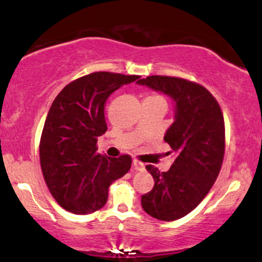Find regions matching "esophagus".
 <instances>
[{
    "label": "esophagus",
    "instance_id": "34e87169",
    "mask_svg": "<svg viewBox=\"0 0 262 262\" xmlns=\"http://www.w3.org/2000/svg\"><path fill=\"white\" fill-rule=\"evenodd\" d=\"M132 165H134V167H135L136 171H144L145 170V165L143 163L138 162V160H134V163H132Z\"/></svg>",
    "mask_w": 262,
    "mask_h": 262
}]
</instances>
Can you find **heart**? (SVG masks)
<instances>
[{"label":"heart","mask_w":262,"mask_h":262,"mask_svg":"<svg viewBox=\"0 0 262 262\" xmlns=\"http://www.w3.org/2000/svg\"><path fill=\"white\" fill-rule=\"evenodd\" d=\"M148 98H154V99H158V100H164V98L162 97V96H160V95H157V94L148 96ZM164 102H165V100H164Z\"/></svg>","instance_id":"obj_1"}]
</instances>
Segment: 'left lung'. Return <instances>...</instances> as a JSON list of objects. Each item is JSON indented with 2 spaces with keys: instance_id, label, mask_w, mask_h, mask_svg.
<instances>
[{
  "instance_id": "1",
  "label": "left lung",
  "mask_w": 262,
  "mask_h": 262,
  "mask_svg": "<svg viewBox=\"0 0 262 262\" xmlns=\"http://www.w3.org/2000/svg\"><path fill=\"white\" fill-rule=\"evenodd\" d=\"M137 84L174 102V122L164 140L176 159L167 172L147 165L155 186L142 195V207L158 220L180 219L198 206L218 178L225 154L223 112L206 88L187 79L156 75Z\"/></svg>"
}]
</instances>
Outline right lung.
<instances>
[{"label":"right lung","instance_id":"1","mask_svg":"<svg viewBox=\"0 0 262 262\" xmlns=\"http://www.w3.org/2000/svg\"><path fill=\"white\" fill-rule=\"evenodd\" d=\"M140 76L94 72L68 84L51 104L39 143L47 186L64 210L75 214L98 211L110 185L131 167V157L97 152L98 137L107 125L104 105L112 92Z\"/></svg>","mask_w":262,"mask_h":262}]
</instances>
